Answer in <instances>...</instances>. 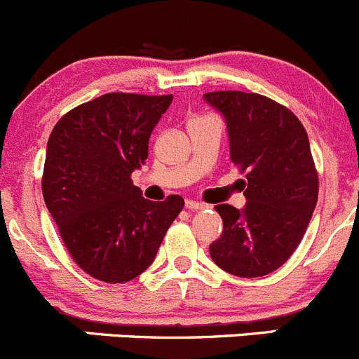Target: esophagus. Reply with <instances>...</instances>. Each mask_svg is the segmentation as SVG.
Wrapping results in <instances>:
<instances>
[{
	"label": "esophagus",
	"instance_id": "obj_1",
	"mask_svg": "<svg viewBox=\"0 0 359 359\" xmlns=\"http://www.w3.org/2000/svg\"><path fill=\"white\" fill-rule=\"evenodd\" d=\"M184 208H187L190 212H195V211H201V209H204V204H201V202H195V201H187Z\"/></svg>",
	"mask_w": 359,
	"mask_h": 359
}]
</instances>
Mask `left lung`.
I'll return each mask as SVG.
<instances>
[{"label":"left lung","mask_w":359,"mask_h":359,"mask_svg":"<svg viewBox=\"0 0 359 359\" xmlns=\"http://www.w3.org/2000/svg\"><path fill=\"white\" fill-rule=\"evenodd\" d=\"M204 99L226 120L230 158L246 195L244 209L218 204L223 232L212 262L239 278L278 271L299 248L318 202L319 181L304 126L286 106L260 94L218 90Z\"/></svg>","instance_id":"left-lung-1"}]
</instances>
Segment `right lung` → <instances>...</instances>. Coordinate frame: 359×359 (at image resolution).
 <instances>
[{
    "instance_id": "obj_1",
    "label": "right lung",
    "mask_w": 359,
    "mask_h": 359,
    "mask_svg": "<svg viewBox=\"0 0 359 359\" xmlns=\"http://www.w3.org/2000/svg\"><path fill=\"white\" fill-rule=\"evenodd\" d=\"M171 101V94L111 92L67 111L48 137L45 204L90 278L115 285L143 274L183 209L180 195L151 202L130 180Z\"/></svg>"
}]
</instances>
